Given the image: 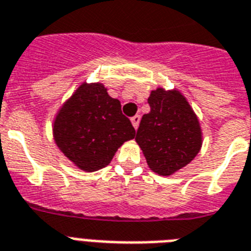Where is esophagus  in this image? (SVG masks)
Masks as SVG:
<instances>
[{"instance_id": "obj_1", "label": "esophagus", "mask_w": 251, "mask_h": 251, "mask_svg": "<svg viewBox=\"0 0 251 251\" xmlns=\"http://www.w3.org/2000/svg\"><path fill=\"white\" fill-rule=\"evenodd\" d=\"M139 122H140V116L136 115L134 116L131 119V124L132 126H134V129H138V126H139Z\"/></svg>"}]
</instances>
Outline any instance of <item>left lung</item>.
I'll use <instances>...</instances> for the list:
<instances>
[{"label": "left lung", "mask_w": 251, "mask_h": 251, "mask_svg": "<svg viewBox=\"0 0 251 251\" xmlns=\"http://www.w3.org/2000/svg\"><path fill=\"white\" fill-rule=\"evenodd\" d=\"M151 111L143 115L135 140L153 173L170 176L196 157L202 130L188 100L176 89L157 87L148 98Z\"/></svg>", "instance_id": "8db88e82"}]
</instances>
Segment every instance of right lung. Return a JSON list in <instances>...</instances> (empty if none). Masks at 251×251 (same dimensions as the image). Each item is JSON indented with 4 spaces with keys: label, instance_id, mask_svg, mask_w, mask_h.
Here are the masks:
<instances>
[{
    "label": "right lung",
    "instance_id": "right-lung-1",
    "mask_svg": "<svg viewBox=\"0 0 251 251\" xmlns=\"http://www.w3.org/2000/svg\"><path fill=\"white\" fill-rule=\"evenodd\" d=\"M55 144L75 166L93 173L105 168L135 130L121 103L100 82H82L59 108L52 124Z\"/></svg>",
    "mask_w": 251,
    "mask_h": 251
}]
</instances>
